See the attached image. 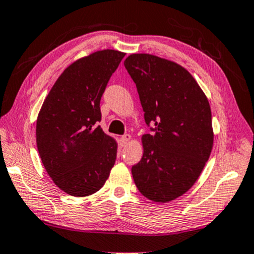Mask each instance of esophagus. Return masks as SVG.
I'll use <instances>...</instances> for the list:
<instances>
[{"mask_svg":"<svg viewBox=\"0 0 254 254\" xmlns=\"http://www.w3.org/2000/svg\"><path fill=\"white\" fill-rule=\"evenodd\" d=\"M129 141H130V135H129V134H125L124 136H121V139H120L121 147L127 146V143L129 142Z\"/></svg>","mask_w":254,"mask_h":254,"instance_id":"esophagus-1","label":"esophagus"}]
</instances>
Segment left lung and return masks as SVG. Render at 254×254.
<instances>
[{"mask_svg":"<svg viewBox=\"0 0 254 254\" xmlns=\"http://www.w3.org/2000/svg\"><path fill=\"white\" fill-rule=\"evenodd\" d=\"M125 67L136 85L144 121L143 155L131 167L139 191L167 203L191 188L209 160L213 144L211 110L191 74L175 62L133 54Z\"/></svg>","mask_w":254,"mask_h":254,"instance_id":"left-lung-1","label":"left lung"}]
</instances>
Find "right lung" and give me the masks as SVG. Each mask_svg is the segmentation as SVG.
I'll return each mask as SVG.
<instances>
[{
  "mask_svg": "<svg viewBox=\"0 0 254 254\" xmlns=\"http://www.w3.org/2000/svg\"><path fill=\"white\" fill-rule=\"evenodd\" d=\"M124 52L101 50L65 68L38 113L36 142L56 186L74 197L100 190L117 159L118 143L97 124L100 99Z\"/></svg>",
  "mask_w": 254,
  "mask_h": 254,
  "instance_id": "add662e5",
  "label": "right lung"
}]
</instances>
